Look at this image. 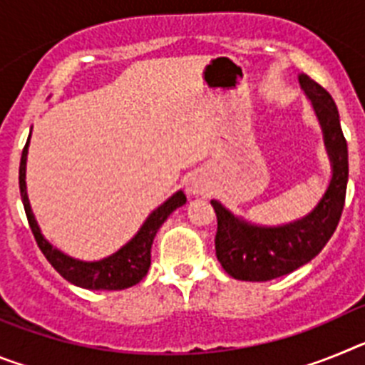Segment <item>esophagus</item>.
Returning a JSON list of instances; mask_svg holds the SVG:
<instances>
[{
  "mask_svg": "<svg viewBox=\"0 0 365 365\" xmlns=\"http://www.w3.org/2000/svg\"><path fill=\"white\" fill-rule=\"evenodd\" d=\"M208 188H210V182H208V177H206L205 173H195L188 182V190L190 193H193V195L206 193L208 192Z\"/></svg>",
  "mask_w": 365,
  "mask_h": 365,
  "instance_id": "34e87169",
  "label": "esophagus"
}]
</instances>
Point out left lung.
I'll use <instances>...</instances> for the list:
<instances>
[{"mask_svg":"<svg viewBox=\"0 0 365 365\" xmlns=\"http://www.w3.org/2000/svg\"><path fill=\"white\" fill-rule=\"evenodd\" d=\"M299 83L312 100L324 128L325 144L333 163V179L324 199L307 217L278 228L248 225L234 217L221 202L212 201L217 215L215 256L222 269L235 279L267 282L309 263L331 240L344 212L349 160L336 104L333 96L307 74L299 76Z\"/></svg>","mask_w":365,"mask_h":365,"instance_id":"8db88e82","label":"left lung"}]
</instances>
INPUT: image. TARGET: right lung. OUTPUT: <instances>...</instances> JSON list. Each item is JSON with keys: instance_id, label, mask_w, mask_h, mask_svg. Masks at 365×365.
Masks as SVG:
<instances>
[{"instance_id": "right-lung-1", "label": "right lung", "mask_w": 365, "mask_h": 365, "mask_svg": "<svg viewBox=\"0 0 365 365\" xmlns=\"http://www.w3.org/2000/svg\"><path fill=\"white\" fill-rule=\"evenodd\" d=\"M27 148L29 140L25 144L24 151H21V160H19V193H21V201H24V208L32 235H34V240H36L43 256L54 267V270L73 285H78L82 289H91V291H122V289L137 285L146 276L148 269L151 265V243H153L155 235H157V230L163 227V222L166 221L168 215L177 210L179 206L185 205V193L177 192L173 197H170L163 206H159L146 219V222H144L143 228L138 230L133 240L125 247H122L117 254H113V256L106 257L102 261H95V263H83V261L73 259V257L66 256L60 250L51 247L43 240V235L38 228L36 219L32 215L31 205H29L27 188H25Z\"/></svg>"}]
</instances>
